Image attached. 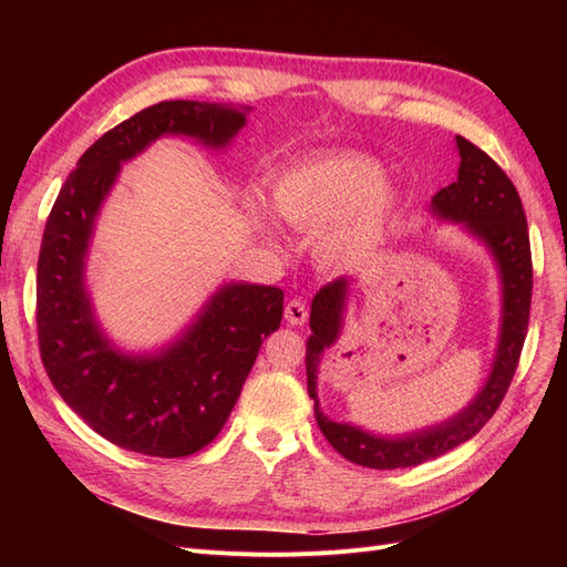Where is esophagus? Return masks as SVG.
<instances>
[{
	"label": "esophagus",
	"mask_w": 567,
	"mask_h": 567,
	"mask_svg": "<svg viewBox=\"0 0 567 567\" xmlns=\"http://www.w3.org/2000/svg\"><path fill=\"white\" fill-rule=\"evenodd\" d=\"M307 319H310V310H307V302L302 298L288 300V305H286V321L290 326H302V323H307Z\"/></svg>",
	"instance_id": "1"
}]
</instances>
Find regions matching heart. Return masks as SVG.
I'll list each match as a JSON object with an SVG mask.
<instances>
[{
    "mask_svg": "<svg viewBox=\"0 0 567 567\" xmlns=\"http://www.w3.org/2000/svg\"><path fill=\"white\" fill-rule=\"evenodd\" d=\"M383 169L362 156H329L290 169L271 192L274 210L302 231L326 229L319 250L333 262L364 257L381 241L388 198Z\"/></svg>",
    "mask_w": 567,
    "mask_h": 567,
    "instance_id": "heart-1",
    "label": "heart"
}]
</instances>
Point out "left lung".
I'll return each instance as SVG.
<instances>
[{
  "mask_svg": "<svg viewBox=\"0 0 567 567\" xmlns=\"http://www.w3.org/2000/svg\"><path fill=\"white\" fill-rule=\"evenodd\" d=\"M456 146L461 156L458 177L447 188H440L433 198V208L442 217L463 221L473 234L483 238L499 262L504 281V323L494 369L483 392L468 409H463V414L431 427V431L385 440L346 423H333L321 414L317 402V367L323 348L333 346L340 333L348 281L336 279L321 286L312 300V336L307 340V392L315 400V419L323 437L342 458L357 463V466L379 471L409 468L452 452L480 433V427L494 416L520 362L532 305V252L523 200L508 175L483 148L463 136H456Z\"/></svg>",
  "mask_w": 567,
  "mask_h": 567,
  "instance_id": "left-lung-1",
  "label": "left lung"
}]
</instances>
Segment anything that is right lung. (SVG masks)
Returning <instances> with one entry per match:
<instances>
[{"mask_svg": "<svg viewBox=\"0 0 567 567\" xmlns=\"http://www.w3.org/2000/svg\"><path fill=\"white\" fill-rule=\"evenodd\" d=\"M246 115L200 101H161L82 153L47 217L38 260V340L49 381L94 433L158 458L196 454L217 437L262 340L281 326L284 290L225 286L188 333L161 357L117 354L101 338L82 286L94 217L120 163L161 134L225 146Z\"/></svg>", "mask_w": 567, "mask_h": 567, "instance_id": "obj_1", "label": "right lung"}]
</instances>
